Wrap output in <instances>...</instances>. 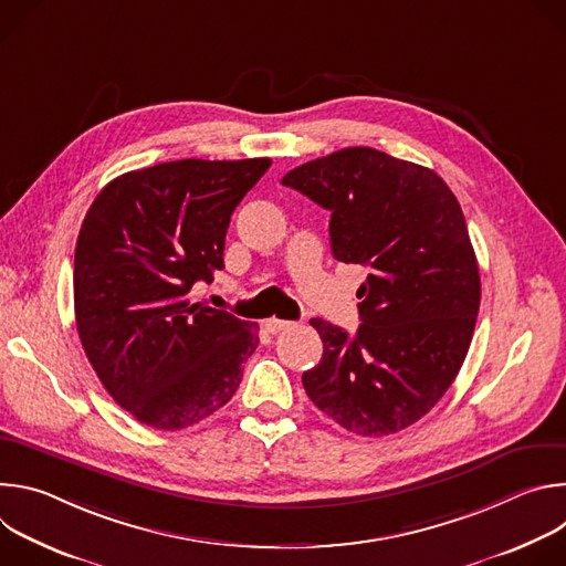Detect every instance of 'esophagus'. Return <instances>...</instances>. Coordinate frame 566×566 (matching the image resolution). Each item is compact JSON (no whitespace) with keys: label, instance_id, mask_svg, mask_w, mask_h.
Segmentation results:
<instances>
[{"label":"esophagus","instance_id":"1","mask_svg":"<svg viewBox=\"0 0 566 566\" xmlns=\"http://www.w3.org/2000/svg\"><path fill=\"white\" fill-rule=\"evenodd\" d=\"M291 325H293V322H289V319H280V317H269V319L264 322V327H266V332H269V334H280V332L289 329Z\"/></svg>","mask_w":566,"mask_h":566}]
</instances>
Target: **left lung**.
<instances>
[{
    "instance_id": "1",
    "label": "left lung",
    "mask_w": 566,
    "mask_h": 566,
    "mask_svg": "<svg viewBox=\"0 0 566 566\" xmlns=\"http://www.w3.org/2000/svg\"><path fill=\"white\" fill-rule=\"evenodd\" d=\"M282 184L332 212L334 258L369 271L356 336L311 319L325 354L302 374L308 398L360 437L410 428L457 378L479 313V266L457 197L434 170L374 147L308 160Z\"/></svg>"
}]
</instances>
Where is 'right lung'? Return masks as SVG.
<instances>
[{
    "mask_svg": "<svg viewBox=\"0 0 566 566\" xmlns=\"http://www.w3.org/2000/svg\"><path fill=\"white\" fill-rule=\"evenodd\" d=\"M271 158H184L109 181L75 244L80 343L140 423L181 430L223 408L258 349V325L192 302L223 269L230 214Z\"/></svg>",
    "mask_w": 566,
    "mask_h": 566,
    "instance_id": "obj_1",
    "label": "right lung"
}]
</instances>
